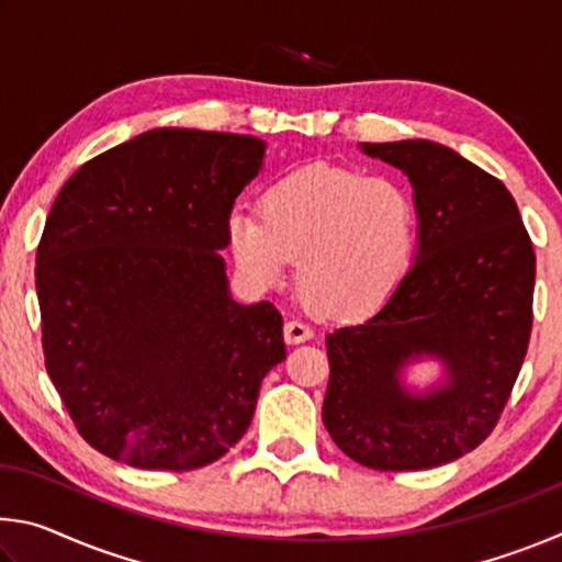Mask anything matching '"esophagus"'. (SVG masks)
Returning <instances> with one entry per match:
<instances>
[{"label": "esophagus", "mask_w": 562, "mask_h": 562, "mask_svg": "<svg viewBox=\"0 0 562 562\" xmlns=\"http://www.w3.org/2000/svg\"><path fill=\"white\" fill-rule=\"evenodd\" d=\"M312 339V329L307 325H302L297 319L284 322V341L288 345H302V341Z\"/></svg>", "instance_id": "34e87169"}]
</instances>
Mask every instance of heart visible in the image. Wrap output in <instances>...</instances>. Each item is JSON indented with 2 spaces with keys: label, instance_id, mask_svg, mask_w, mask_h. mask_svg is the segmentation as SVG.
<instances>
[{
  "label": "heart",
  "instance_id": "b5f03b06",
  "mask_svg": "<svg viewBox=\"0 0 562 562\" xmlns=\"http://www.w3.org/2000/svg\"><path fill=\"white\" fill-rule=\"evenodd\" d=\"M418 231V205L402 180L315 164L274 180L260 217L233 213L227 243L250 282H280L297 258V288L312 310L361 319L406 282Z\"/></svg>",
  "mask_w": 562,
  "mask_h": 562
}]
</instances>
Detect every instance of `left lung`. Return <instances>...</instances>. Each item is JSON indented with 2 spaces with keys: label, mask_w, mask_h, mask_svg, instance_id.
Here are the masks:
<instances>
[{
  "label": "left lung",
  "mask_w": 562,
  "mask_h": 562,
  "mask_svg": "<svg viewBox=\"0 0 562 562\" xmlns=\"http://www.w3.org/2000/svg\"><path fill=\"white\" fill-rule=\"evenodd\" d=\"M361 148L412 180L422 231L394 297L364 325L327 335L322 422L369 469H434L486 441L508 404L532 329L536 252L508 188L456 150ZM422 353L439 356L450 382L414 397L397 372Z\"/></svg>",
  "instance_id": "left-lung-1"
}]
</instances>
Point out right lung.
I'll use <instances>...</instances> for the list:
<instances>
[{
    "instance_id": "1",
    "label": "right lung",
    "mask_w": 562,
    "mask_h": 562,
    "mask_svg": "<svg viewBox=\"0 0 562 562\" xmlns=\"http://www.w3.org/2000/svg\"><path fill=\"white\" fill-rule=\"evenodd\" d=\"M262 156L255 136L156 128L56 195L36 250L44 364L81 439L113 461H217L288 355L280 312L233 302L217 255Z\"/></svg>"
}]
</instances>
